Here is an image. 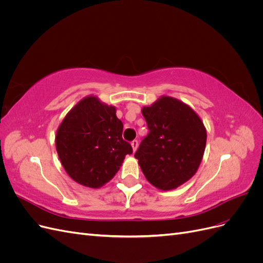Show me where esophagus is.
<instances>
[{
    "mask_svg": "<svg viewBox=\"0 0 263 263\" xmlns=\"http://www.w3.org/2000/svg\"><path fill=\"white\" fill-rule=\"evenodd\" d=\"M132 148H133V151H134V153H135V151H136L137 150V148H138V141L136 140V139H135V140H133L132 141Z\"/></svg>",
    "mask_w": 263,
    "mask_h": 263,
    "instance_id": "1",
    "label": "esophagus"
}]
</instances>
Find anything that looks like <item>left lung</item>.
Masks as SVG:
<instances>
[{
	"label": "left lung",
	"instance_id": "8db88e82",
	"mask_svg": "<svg viewBox=\"0 0 263 263\" xmlns=\"http://www.w3.org/2000/svg\"><path fill=\"white\" fill-rule=\"evenodd\" d=\"M141 113L149 134L135 158L154 186L177 189L194 176L203 159L208 135L202 119L185 103L165 95Z\"/></svg>",
	"mask_w": 263,
	"mask_h": 263
}]
</instances>
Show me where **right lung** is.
<instances>
[{"label":"right lung","instance_id":"right-lung-1","mask_svg":"<svg viewBox=\"0 0 263 263\" xmlns=\"http://www.w3.org/2000/svg\"><path fill=\"white\" fill-rule=\"evenodd\" d=\"M116 108L89 95L69 110L55 135V149L68 176L99 189L114 178L133 148L122 138Z\"/></svg>","mask_w":263,"mask_h":263}]
</instances>
